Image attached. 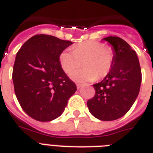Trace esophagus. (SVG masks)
<instances>
[{"mask_svg": "<svg viewBox=\"0 0 153 153\" xmlns=\"http://www.w3.org/2000/svg\"><path fill=\"white\" fill-rule=\"evenodd\" d=\"M81 87H82V84H80V83L77 84V89H78V90H79V89L81 88Z\"/></svg>", "mask_w": 153, "mask_h": 153, "instance_id": "obj_1", "label": "esophagus"}]
</instances>
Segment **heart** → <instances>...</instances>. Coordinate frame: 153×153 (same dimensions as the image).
Segmentation results:
<instances>
[{"instance_id": "heart-1", "label": "heart", "mask_w": 153, "mask_h": 153, "mask_svg": "<svg viewBox=\"0 0 153 153\" xmlns=\"http://www.w3.org/2000/svg\"><path fill=\"white\" fill-rule=\"evenodd\" d=\"M63 51L59 55V63L66 73H70L83 62L84 67L71 73V78L78 82H88L102 79L109 74L114 63V55L111 48L103 43L89 40Z\"/></svg>"}]
</instances>
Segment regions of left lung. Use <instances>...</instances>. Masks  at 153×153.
Wrapping results in <instances>:
<instances>
[{"label":"left lung","mask_w":153,"mask_h":153,"mask_svg":"<svg viewBox=\"0 0 153 153\" xmlns=\"http://www.w3.org/2000/svg\"><path fill=\"white\" fill-rule=\"evenodd\" d=\"M112 46L113 67L105 79L94 84L95 95L87 101L89 111L101 121H114L123 117L137 98L141 70L137 53L117 36L103 38Z\"/></svg>","instance_id":"left-lung-1"}]
</instances>
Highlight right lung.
<instances>
[{
	"label": "right lung",
	"instance_id": "1",
	"mask_svg": "<svg viewBox=\"0 0 153 153\" xmlns=\"http://www.w3.org/2000/svg\"><path fill=\"white\" fill-rule=\"evenodd\" d=\"M73 44L48 35H36L16 53L13 81L18 102L35 120L51 121L63 113L76 85L60 66L59 55Z\"/></svg>",
	"mask_w": 153,
	"mask_h": 153
}]
</instances>
